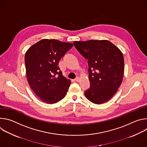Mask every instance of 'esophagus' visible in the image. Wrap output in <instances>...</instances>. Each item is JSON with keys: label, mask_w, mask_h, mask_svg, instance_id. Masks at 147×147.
Instances as JSON below:
<instances>
[{"label": "esophagus", "mask_w": 147, "mask_h": 147, "mask_svg": "<svg viewBox=\"0 0 147 147\" xmlns=\"http://www.w3.org/2000/svg\"><path fill=\"white\" fill-rule=\"evenodd\" d=\"M80 80V77H76V78L74 79V81H76V82H79Z\"/></svg>", "instance_id": "34e87169"}]
</instances>
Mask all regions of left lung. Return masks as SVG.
<instances>
[{"mask_svg": "<svg viewBox=\"0 0 147 147\" xmlns=\"http://www.w3.org/2000/svg\"><path fill=\"white\" fill-rule=\"evenodd\" d=\"M74 45L88 59L90 87L85 91V96L95 104L108 101L123 81V53L108 40L74 41Z\"/></svg>", "mask_w": 147, "mask_h": 147, "instance_id": "8db88e82", "label": "left lung"}]
</instances>
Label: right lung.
Instances as JSON below:
<instances>
[{
	"mask_svg": "<svg viewBox=\"0 0 147 147\" xmlns=\"http://www.w3.org/2000/svg\"><path fill=\"white\" fill-rule=\"evenodd\" d=\"M73 46L56 39H42L25 55L26 75L33 92L43 102L55 103L66 96L71 81L60 70V59Z\"/></svg>",
	"mask_w": 147,
	"mask_h": 147,
	"instance_id": "1",
	"label": "right lung"
}]
</instances>
